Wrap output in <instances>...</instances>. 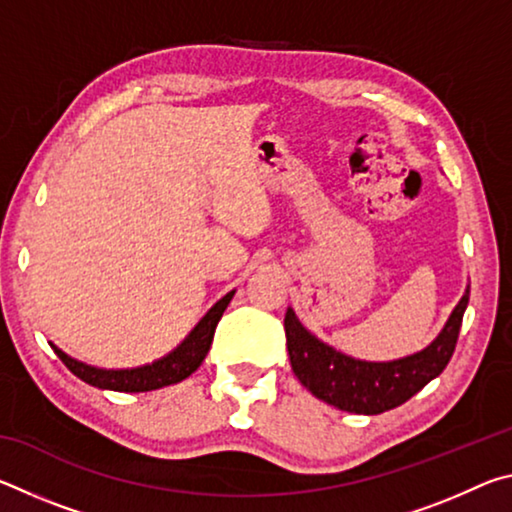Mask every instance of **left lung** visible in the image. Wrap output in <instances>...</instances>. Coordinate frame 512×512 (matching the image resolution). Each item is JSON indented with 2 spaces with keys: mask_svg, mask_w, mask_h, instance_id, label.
<instances>
[{
  "mask_svg": "<svg viewBox=\"0 0 512 512\" xmlns=\"http://www.w3.org/2000/svg\"><path fill=\"white\" fill-rule=\"evenodd\" d=\"M467 300H470V287L465 289L452 316L447 318L443 332L431 341V345L411 357L395 361L352 359L316 339L300 323L296 311L287 309L284 332H287L291 368L311 395L336 409L359 415L391 411L411 400L445 370L456 348Z\"/></svg>",
  "mask_w": 512,
  "mask_h": 512,
  "instance_id": "8db88e82",
  "label": "left lung"
}]
</instances>
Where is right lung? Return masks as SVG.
I'll return each mask as SVG.
<instances>
[{
    "mask_svg": "<svg viewBox=\"0 0 512 512\" xmlns=\"http://www.w3.org/2000/svg\"><path fill=\"white\" fill-rule=\"evenodd\" d=\"M235 291L225 293V296L216 302V305L207 311V314L198 320V325L189 332L187 339L178 345L176 350L169 352L167 357H162L153 363H146L140 368H126V370H106V368H94L88 363L76 361L65 354L54 343H49L58 359L74 372L76 377L83 379L85 384L94 388H103V391H119V393H146L155 391V388L178 384V381L187 379L192 372L201 366L203 359L210 352V345L214 339V329L219 325L225 307L230 305Z\"/></svg>",
    "mask_w": 512,
    "mask_h": 512,
    "instance_id": "right-lung-1",
    "label": "right lung"
}]
</instances>
